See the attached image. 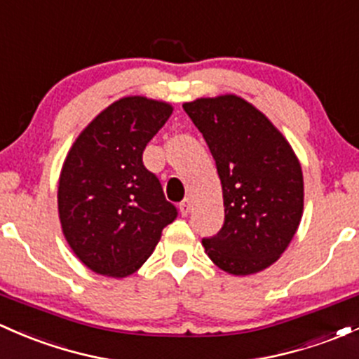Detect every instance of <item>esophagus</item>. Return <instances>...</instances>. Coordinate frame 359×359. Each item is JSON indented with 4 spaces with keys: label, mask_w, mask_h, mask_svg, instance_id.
I'll return each mask as SVG.
<instances>
[{
    "label": "esophagus",
    "mask_w": 359,
    "mask_h": 359,
    "mask_svg": "<svg viewBox=\"0 0 359 359\" xmlns=\"http://www.w3.org/2000/svg\"><path fill=\"white\" fill-rule=\"evenodd\" d=\"M191 208H192V201L189 198H186L182 203H180V213H182L184 217H187V215H189Z\"/></svg>",
    "instance_id": "1"
}]
</instances>
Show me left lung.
Listing matches in <instances>:
<instances>
[{
  "label": "left lung",
  "instance_id": "obj_1",
  "mask_svg": "<svg viewBox=\"0 0 359 359\" xmlns=\"http://www.w3.org/2000/svg\"><path fill=\"white\" fill-rule=\"evenodd\" d=\"M205 137L224 192V225L203 246L232 275L265 270L285 251L303 217V172L296 154L262 111L243 97L184 104Z\"/></svg>",
  "mask_w": 359,
  "mask_h": 359
}]
</instances>
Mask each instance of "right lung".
Returning <instances> with one entry per match:
<instances>
[{
  "label": "right lung",
  "mask_w": 359,
  "mask_h": 359,
  "mask_svg": "<svg viewBox=\"0 0 359 359\" xmlns=\"http://www.w3.org/2000/svg\"><path fill=\"white\" fill-rule=\"evenodd\" d=\"M172 107L142 96L122 97L82 130L63 163L58 211L72 251L108 277L134 273L179 211L142 153Z\"/></svg>",
  "instance_id": "right-lung-1"
}]
</instances>
